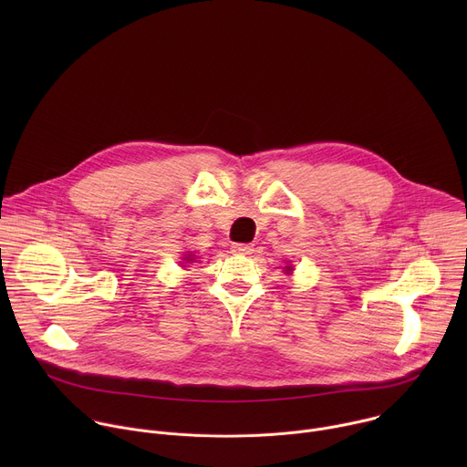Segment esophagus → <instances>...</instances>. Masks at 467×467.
<instances>
[{"label": "esophagus", "mask_w": 467, "mask_h": 467, "mask_svg": "<svg viewBox=\"0 0 467 467\" xmlns=\"http://www.w3.org/2000/svg\"><path fill=\"white\" fill-rule=\"evenodd\" d=\"M233 253H236V254H251L253 253V245H249V244H234L233 245Z\"/></svg>", "instance_id": "esophagus-1"}]
</instances>
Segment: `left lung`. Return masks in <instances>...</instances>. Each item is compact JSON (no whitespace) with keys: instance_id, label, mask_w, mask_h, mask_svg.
Instances as JSON below:
<instances>
[{"instance_id":"1","label":"left lung","mask_w":467,"mask_h":467,"mask_svg":"<svg viewBox=\"0 0 467 467\" xmlns=\"http://www.w3.org/2000/svg\"><path fill=\"white\" fill-rule=\"evenodd\" d=\"M285 272L290 274V272H294V268H292V265H285Z\"/></svg>"}]
</instances>
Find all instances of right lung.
I'll return each instance as SVG.
<instances>
[{
    "label": "right lung",
    "instance_id": "right-lung-1",
    "mask_svg": "<svg viewBox=\"0 0 467 467\" xmlns=\"http://www.w3.org/2000/svg\"><path fill=\"white\" fill-rule=\"evenodd\" d=\"M193 258H195V254H184V260H186V262H192Z\"/></svg>",
    "mask_w": 467,
    "mask_h": 467
}]
</instances>
